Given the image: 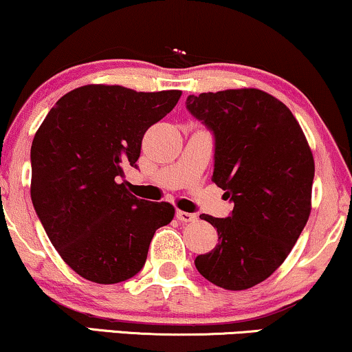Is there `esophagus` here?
I'll return each mask as SVG.
<instances>
[{
  "instance_id": "1",
  "label": "esophagus",
  "mask_w": 352,
  "mask_h": 352,
  "mask_svg": "<svg viewBox=\"0 0 352 352\" xmlns=\"http://www.w3.org/2000/svg\"><path fill=\"white\" fill-rule=\"evenodd\" d=\"M177 219H179L180 223H192V221H197V214L187 213V211L179 210V211H177Z\"/></svg>"
}]
</instances>
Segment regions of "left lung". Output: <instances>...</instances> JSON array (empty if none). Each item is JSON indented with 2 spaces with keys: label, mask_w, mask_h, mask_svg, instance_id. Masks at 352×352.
<instances>
[{
  "label": "left lung",
  "mask_w": 352,
  "mask_h": 352,
  "mask_svg": "<svg viewBox=\"0 0 352 352\" xmlns=\"http://www.w3.org/2000/svg\"><path fill=\"white\" fill-rule=\"evenodd\" d=\"M187 109L213 133L211 180L234 205L228 218L200 217L218 244L195 267L221 289H251L280 267L310 217V146L290 109L256 88L190 95Z\"/></svg>",
  "instance_id": "left-lung-1"
}]
</instances>
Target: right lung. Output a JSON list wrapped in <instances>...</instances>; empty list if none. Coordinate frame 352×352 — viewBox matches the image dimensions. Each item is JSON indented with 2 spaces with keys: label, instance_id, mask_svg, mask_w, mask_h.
<instances>
[{
  "label": "right lung",
  "instance_id": "right-lung-1",
  "mask_svg": "<svg viewBox=\"0 0 352 352\" xmlns=\"http://www.w3.org/2000/svg\"><path fill=\"white\" fill-rule=\"evenodd\" d=\"M180 95L85 85L63 95L34 135V210L65 264L87 280L134 277L155 230L172 221L170 203L135 198L121 179L126 165L138 167L146 131Z\"/></svg>",
  "mask_w": 352,
  "mask_h": 352
}]
</instances>
